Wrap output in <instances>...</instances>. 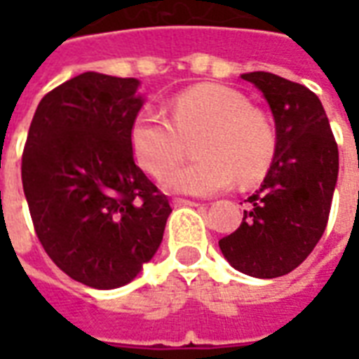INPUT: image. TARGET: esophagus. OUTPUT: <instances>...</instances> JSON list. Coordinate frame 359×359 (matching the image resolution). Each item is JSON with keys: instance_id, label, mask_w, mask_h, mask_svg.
<instances>
[{"instance_id": "1", "label": "esophagus", "mask_w": 359, "mask_h": 359, "mask_svg": "<svg viewBox=\"0 0 359 359\" xmlns=\"http://www.w3.org/2000/svg\"><path fill=\"white\" fill-rule=\"evenodd\" d=\"M173 205L175 207H199V203L190 201V199H182V197H175Z\"/></svg>"}]
</instances>
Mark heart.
<instances>
[{"label":"heart","mask_w":359,"mask_h":359,"mask_svg":"<svg viewBox=\"0 0 359 359\" xmlns=\"http://www.w3.org/2000/svg\"><path fill=\"white\" fill-rule=\"evenodd\" d=\"M171 119L154 109L135 115L130 145L137 162L154 177L184 156L185 141L203 134L198 154L203 160L172 168L163 186L190 196H212L266 173L276 154L278 135L266 115L231 87L201 83L175 95Z\"/></svg>","instance_id":"heart-1"}]
</instances>
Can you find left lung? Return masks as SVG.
Instances as JSON below:
<instances>
[{
  "label": "left lung",
  "instance_id": "8db88e82",
  "mask_svg": "<svg viewBox=\"0 0 359 359\" xmlns=\"http://www.w3.org/2000/svg\"><path fill=\"white\" fill-rule=\"evenodd\" d=\"M276 121L278 147L261 188L219 250L238 272L272 279L300 266L323 236L334 197L339 151L313 91L272 72H250Z\"/></svg>",
  "mask_w": 359,
  "mask_h": 359
}]
</instances>
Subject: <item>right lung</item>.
<instances>
[{
	"label": "right lung",
	"mask_w": 359,
	"mask_h": 359,
	"mask_svg": "<svg viewBox=\"0 0 359 359\" xmlns=\"http://www.w3.org/2000/svg\"><path fill=\"white\" fill-rule=\"evenodd\" d=\"M135 78L83 72L44 95L31 121L22 184L48 257L93 289L130 283L171 214L134 162L130 128L143 106Z\"/></svg>",
	"instance_id": "obj_1"
}]
</instances>
